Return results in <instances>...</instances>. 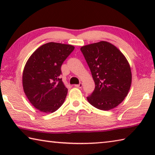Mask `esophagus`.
I'll return each instance as SVG.
<instances>
[{
    "label": "esophagus",
    "mask_w": 155,
    "mask_h": 155,
    "mask_svg": "<svg viewBox=\"0 0 155 155\" xmlns=\"http://www.w3.org/2000/svg\"><path fill=\"white\" fill-rule=\"evenodd\" d=\"M76 87H77V88H81L83 87V84L82 83H80V84H78V85H74Z\"/></svg>",
    "instance_id": "1"
}]
</instances>
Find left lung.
<instances>
[{
  "label": "left lung",
  "mask_w": 155,
  "mask_h": 155,
  "mask_svg": "<svg viewBox=\"0 0 155 155\" xmlns=\"http://www.w3.org/2000/svg\"><path fill=\"white\" fill-rule=\"evenodd\" d=\"M81 51L90 67L95 89L87 99L91 105L108 111L127 97L132 82L128 60L114 44L105 41L83 46Z\"/></svg>",
  "instance_id": "8db88e82"
}]
</instances>
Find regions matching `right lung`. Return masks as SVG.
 Here are the masks:
<instances>
[{"label":"right lung","instance_id":"1","mask_svg":"<svg viewBox=\"0 0 155 155\" xmlns=\"http://www.w3.org/2000/svg\"><path fill=\"white\" fill-rule=\"evenodd\" d=\"M74 49L70 44L48 42L36 49L27 60L22 73L23 90L39 111L53 113L64 103L68 89L59 77L61 66Z\"/></svg>","mask_w":155,"mask_h":155}]
</instances>
